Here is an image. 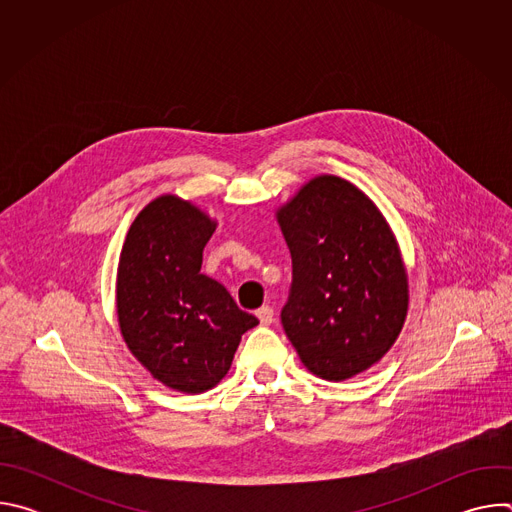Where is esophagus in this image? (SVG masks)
<instances>
[{"instance_id":"obj_1","label":"esophagus","mask_w":512,"mask_h":512,"mask_svg":"<svg viewBox=\"0 0 512 512\" xmlns=\"http://www.w3.org/2000/svg\"><path fill=\"white\" fill-rule=\"evenodd\" d=\"M257 318H259V322H261L263 326H269V324L273 322V308H269V306L259 308V310H257Z\"/></svg>"}]
</instances>
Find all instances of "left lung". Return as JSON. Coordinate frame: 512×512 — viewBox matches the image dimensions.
<instances>
[{
	"label": "left lung",
	"mask_w": 512,
	"mask_h": 512,
	"mask_svg": "<svg viewBox=\"0 0 512 512\" xmlns=\"http://www.w3.org/2000/svg\"><path fill=\"white\" fill-rule=\"evenodd\" d=\"M291 253L281 324L306 369L344 381L379 362L407 316L399 245L375 202L338 176L310 180L277 210Z\"/></svg>",
	"instance_id": "left-lung-1"
}]
</instances>
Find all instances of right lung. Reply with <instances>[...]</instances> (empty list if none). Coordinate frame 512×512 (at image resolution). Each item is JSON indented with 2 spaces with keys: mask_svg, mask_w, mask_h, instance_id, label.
<instances>
[{
  "mask_svg": "<svg viewBox=\"0 0 512 512\" xmlns=\"http://www.w3.org/2000/svg\"><path fill=\"white\" fill-rule=\"evenodd\" d=\"M216 223L190 202L152 200L125 237L117 267V316L131 354L182 393L221 381L241 336L259 324L225 285L200 273Z\"/></svg>",
  "mask_w": 512,
  "mask_h": 512,
  "instance_id": "1",
  "label": "right lung"
}]
</instances>
